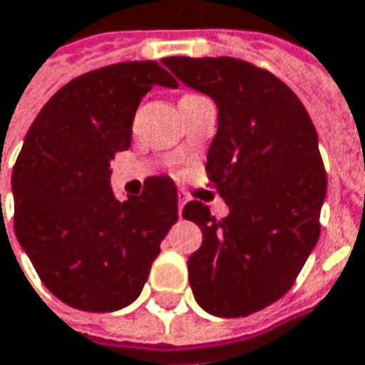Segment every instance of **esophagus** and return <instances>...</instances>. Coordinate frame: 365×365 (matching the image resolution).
<instances>
[{
	"instance_id": "34e87169",
	"label": "esophagus",
	"mask_w": 365,
	"mask_h": 365,
	"mask_svg": "<svg viewBox=\"0 0 365 365\" xmlns=\"http://www.w3.org/2000/svg\"><path fill=\"white\" fill-rule=\"evenodd\" d=\"M185 203H187L185 192H178V215H180V217H182V207H185Z\"/></svg>"
}]
</instances>
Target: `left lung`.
<instances>
[{
    "label": "left lung",
    "mask_w": 365,
    "mask_h": 365,
    "mask_svg": "<svg viewBox=\"0 0 365 365\" xmlns=\"http://www.w3.org/2000/svg\"><path fill=\"white\" fill-rule=\"evenodd\" d=\"M174 76L217 106L207 176L230 213L201 201L182 217L203 232L189 257L197 304L213 317H246L294 285L319 242L327 173L300 98L273 73L232 57H166Z\"/></svg>",
    "instance_id": "obj_1"
}]
</instances>
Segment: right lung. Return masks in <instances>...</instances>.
<instances>
[{"mask_svg": "<svg viewBox=\"0 0 365 365\" xmlns=\"http://www.w3.org/2000/svg\"><path fill=\"white\" fill-rule=\"evenodd\" d=\"M176 88L155 61L83 73L46 102L11 173L14 230L46 289L71 308L113 312L137 300L178 220L173 178H148L119 201L110 162L129 150L141 98Z\"/></svg>", "mask_w": 365, "mask_h": 365, "instance_id": "obj_1", "label": "right lung"}]
</instances>
